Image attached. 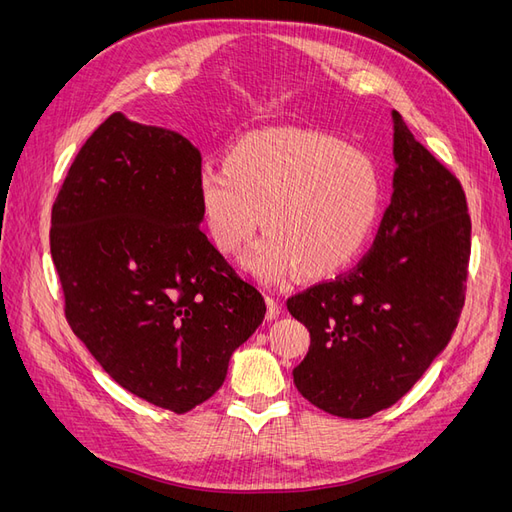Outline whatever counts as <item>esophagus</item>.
Here are the masks:
<instances>
[{
    "label": "esophagus",
    "instance_id": "obj_1",
    "mask_svg": "<svg viewBox=\"0 0 512 512\" xmlns=\"http://www.w3.org/2000/svg\"><path fill=\"white\" fill-rule=\"evenodd\" d=\"M277 314H280V303L271 294H267V320L277 318Z\"/></svg>",
    "mask_w": 512,
    "mask_h": 512
}]
</instances>
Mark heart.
Here are the masks:
<instances>
[{
    "mask_svg": "<svg viewBox=\"0 0 512 512\" xmlns=\"http://www.w3.org/2000/svg\"><path fill=\"white\" fill-rule=\"evenodd\" d=\"M382 175L365 151L335 136L297 128L254 132L205 164L196 200L207 237L222 254H237L258 224L267 230L243 267L260 282L299 271L324 280L363 254L382 211Z\"/></svg>",
    "mask_w": 512,
    "mask_h": 512,
    "instance_id": "b5f03b06",
    "label": "heart"
}]
</instances>
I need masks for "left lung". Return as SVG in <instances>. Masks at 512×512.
Instances as JSON below:
<instances>
[{
	"label": "left lung",
	"instance_id": "1",
	"mask_svg": "<svg viewBox=\"0 0 512 512\" xmlns=\"http://www.w3.org/2000/svg\"><path fill=\"white\" fill-rule=\"evenodd\" d=\"M393 117V196L350 273L288 299L312 342L292 369L324 412L367 418L404 397L448 346L463 307L472 222L461 183Z\"/></svg>",
	"mask_w": 512,
	"mask_h": 512
}]
</instances>
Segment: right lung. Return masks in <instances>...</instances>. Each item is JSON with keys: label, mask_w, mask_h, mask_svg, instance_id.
Masks as SVG:
<instances>
[{"label": "right lung", "mask_w": 512, "mask_h": 512, "mask_svg": "<svg viewBox=\"0 0 512 512\" xmlns=\"http://www.w3.org/2000/svg\"><path fill=\"white\" fill-rule=\"evenodd\" d=\"M200 160L183 134L113 113L72 162L51 218L74 335L123 389L175 414L220 389L267 312L200 230Z\"/></svg>", "instance_id": "right-lung-1"}]
</instances>
